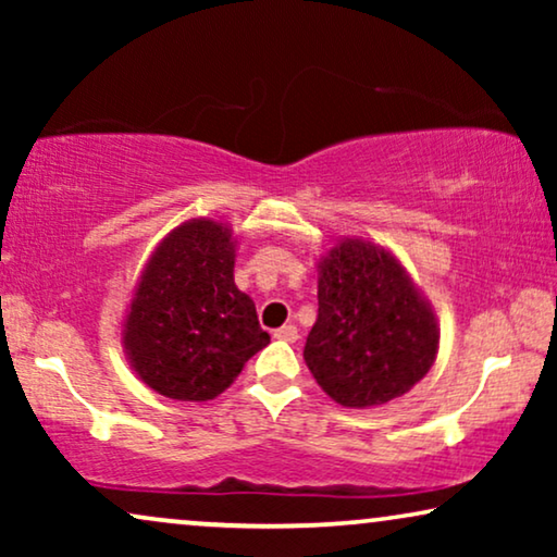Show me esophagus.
<instances>
[{
	"label": "esophagus",
	"mask_w": 557,
	"mask_h": 557,
	"mask_svg": "<svg viewBox=\"0 0 557 557\" xmlns=\"http://www.w3.org/2000/svg\"><path fill=\"white\" fill-rule=\"evenodd\" d=\"M273 337L281 339V342H296V339H299V332H296L294 324H284V326H278L276 332H273Z\"/></svg>",
	"instance_id": "1"
}]
</instances>
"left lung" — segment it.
<instances>
[{"label": "left lung", "mask_w": 557, "mask_h": 557, "mask_svg": "<svg viewBox=\"0 0 557 557\" xmlns=\"http://www.w3.org/2000/svg\"><path fill=\"white\" fill-rule=\"evenodd\" d=\"M317 299L304 360L342 406H383L431 370L436 319L387 250L342 243L319 265Z\"/></svg>", "instance_id": "1"}]
</instances>
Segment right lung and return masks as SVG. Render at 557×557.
Instances as JSON below:
<instances>
[{"instance_id": "1", "label": "right lung", "mask_w": 557, "mask_h": 557, "mask_svg": "<svg viewBox=\"0 0 557 557\" xmlns=\"http://www.w3.org/2000/svg\"><path fill=\"white\" fill-rule=\"evenodd\" d=\"M227 227L193 220L147 263L124 324L134 370L174 400H210L269 345L256 304L233 281Z\"/></svg>"}]
</instances>
